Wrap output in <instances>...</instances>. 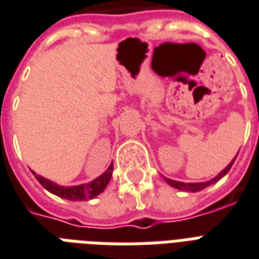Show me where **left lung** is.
<instances>
[{"instance_id":"left-lung-1","label":"left lung","mask_w":259,"mask_h":259,"mask_svg":"<svg viewBox=\"0 0 259 259\" xmlns=\"http://www.w3.org/2000/svg\"><path fill=\"white\" fill-rule=\"evenodd\" d=\"M235 159H236V157L231 161L228 164V166L224 169V170H221L217 176H215L214 179H211V180H209V182H205V183H184V182H176V180H172V179H168V178H164V180L166 183H168L169 186H172V187L178 188V190H182V191H190V192H196V191H201V190H203V188L209 187L210 184H213V183L219 182L220 179L224 178L225 175L228 174L229 169H231V166L233 165V162H235Z\"/></svg>"}]
</instances>
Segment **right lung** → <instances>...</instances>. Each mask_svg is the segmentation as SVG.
I'll return each mask as SVG.
<instances>
[{"label": "right lung", "instance_id": "right-lung-1", "mask_svg": "<svg viewBox=\"0 0 259 259\" xmlns=\"http://www.w3.org/2000/svg\"><path fill=\"white\" fill-rule=\"evenodd\" d=\"M112 174H113V164L109 165V168L101 175L100 178L94 179L90 183L80 184V186H73V187H63V186H58L56 183L50 182L48 179L42 178L39 175H34L36 180L49 192H52L54 195L64 198V199H68V201H85V199H93V198L100 195L101 192L104 191L106 186L109 184V182H110Z\"/></svg>", "mask_w": 259, "mask_h": 259}]
</instances>
